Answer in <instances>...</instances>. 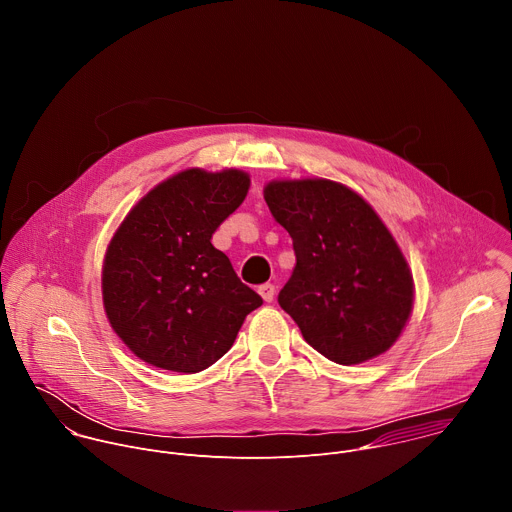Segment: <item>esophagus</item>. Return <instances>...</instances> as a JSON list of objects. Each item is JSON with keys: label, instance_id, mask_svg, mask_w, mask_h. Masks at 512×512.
I'll return each instance as SVG.
<instances>
[{"label": "esophagus", "instance_id": "34e87169", "mask_svg": "<svg viewBox=\"0 0 512 512\" xmlns=\"http://www.w3.org/2000/svg\"><path fill=\"white\" fill-rule=\"evenodd\" d=\"M259 296L263 298V302H273V298H275V285H271V283H263V285H259Z\"/></svg>", "mask_w": 512, "mask_h": 512}]
</instances>
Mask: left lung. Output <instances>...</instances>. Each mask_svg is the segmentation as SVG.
Here are the masks:
<instances>
[{
  "label": "left lung",
  "instance_id": "8db88e82",
  "mask_svg": "<svg viewBox=\"0 0 512 512\" xmlns=\"http://www.w3.org/2000/svg\"><path fill=\"white\" fill-rule=\"evenodd\" d=\"M263 196L294 241L296 267L277 302L306 342L346 367L387 352L409 322L415 285L375 208L326 178L271 180Z\"/></svg>",
  "mask_w": 512,
  "mask_h": 512
}]
</instances>
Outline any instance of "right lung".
Segmentation results:
<instances>
[{
  "mask_svg": "<svg viewBox=\"0 0 512 512\" xmlns=\"http://www.w3.org/2000/svg\"><path fill=\"white\" fill-rule=\"evenodd\" d=\"M247 172L182 170L145 194L107 245V320L143 362L200 373L233 346L263 300L214 249L212 233L245 200Z\"/></svg>",
  "mask_w": 512,
  "mask_h": 512,
  "instance_id": "add662e5",
  "label": "right lung"
}]
</instances>
